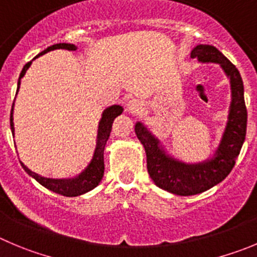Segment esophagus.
<instances>
[{"mask_svg": "<svg viewBox=\"0 0 257 257\" xmlns=\"http://www.w3.org/2000/svg\"><path fill=\"white\" fill-rule=\"evenodd\" d=\"M141 109H142V104H141L138 100H131V101L126 102V105H125L126 112L131 115L140 114Z\"/></svg>", "mask_w": 257, "mask_h": 257, "instance_id": "obj_1", "label": "esophagus"}]
</instances>
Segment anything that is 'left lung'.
<instances>
[{
  "label": "left lung",
  "instance_id": "obj_1",
  "mask_svg": "<svg viewBox=\"0 0 257 257\" xmlns=\"http://www.w3.org/2000/svg\"><path fill=\"white\" fill-rule=\"evenodd\" d=\"M199 63H217L223 69L231 86V102L222 137L212 156L200 162H184L167 152L162 141L145 124L137 121L134 129L145 147L147 169L158 188L175 195L188 196L200 194L226 179L234 166L246 137L247 110L244 105L243 82L238 69L215 47L198 44L191 50Z\"/></svg>",
  "mask_w": 257,
  "mask_h": 257
}]
</instances>
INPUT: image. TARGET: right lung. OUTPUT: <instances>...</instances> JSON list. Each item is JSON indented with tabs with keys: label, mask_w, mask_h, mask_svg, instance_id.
<instances>
[{
	"label": "right lung",
	"mask_w": 257,
	"mask_h": 257,
	"mask_svg": "<svg viewBox=\"0 0 257 257\" xmlns=\"http://www.w3.org/2000/svg\"><path fill=\"white\" fill-rule=\"evenodd\" d=\"M54 49H66V50H77V47L71 43H58V44L50 45L47 49L43 50L42 53H39L34 59H37L38 57L43 56L45 53L50 52V50ZM33 59V61H34ZM33 61H30L29 63H26L24 66L23 71H21L20 76H19L18 81V92L19 88H20V82L21 78L25 76L26 71L29 69V67L31 66ZM14 105L13 109H11V115H10V126H11V132H13V136H15V126H14ZM123 106L120 105H111V106L106 107V109L102 111L101 119L99 121V126H97V136H96V147L93 151L92 158H91L90 164L82 170L78 175L73 177H66V179H50V177H44L42 175L37 174V172L31 171L29 167H26L25 165L21 162V166L25 170L26 174L29 176H31L33 179H35L40 185H43L44 188L49 189L50 191L57 194H61L63 196H78L82 195V194L88 193L90 190L95 189L96 186L99 185L100 181H101L102 176H104V150L105 146H106L107 140H109L110 132H111V125L112 121L116 116L123 112ZM16 147V146H15Z\"/></svg>",
	"instance_id": "obj_1"
}]
</instances>
